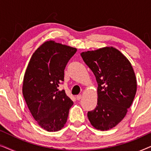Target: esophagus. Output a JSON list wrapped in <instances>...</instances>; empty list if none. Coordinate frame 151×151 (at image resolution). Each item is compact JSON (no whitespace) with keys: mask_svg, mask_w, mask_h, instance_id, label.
I'll return each mask as SVG.
<instances>
[{"mask_svg":"<svg viewBox=\"0 0 151 151\" xmlns=\"http://www.w3.org/2000/svg\"><path fill=\"white\" fill-rule=\"evenodd\" d=\"M81 98H82V95L80 94V95H78V96H76V99H77L78 100H80Z\"/></svg>","mask_w":151,"mask_h":151,"instance_id":"esophagus-1","label":"esophagus"}]
</instances>
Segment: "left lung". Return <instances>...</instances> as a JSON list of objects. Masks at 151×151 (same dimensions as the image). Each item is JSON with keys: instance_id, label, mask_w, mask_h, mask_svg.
<instances>
[{"instance_id": "left-lung-1", "label": "left lung", "mask_w": 151, "mask_h": 151, "mask_svg": "<svg viewBox=\"0 0 151 151\" xmlns=\"http://www.w3.org/2000/svg\"><path fill=\"white\" fill-rule=\"evenodd\" d=\"M98 82V104L88 111L95 129L107 131L120 122L131 106L137 80L131 63L119 50L106 47L80 53Z\"/></svg>"}]
</instances>
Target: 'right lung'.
<instances>
[{"label":"right lung","mask_w":151,"mask_h":151,"mask_svg":"<svg viewBox=\"0 0 151 151\" xmlns=\"http://www.w3.org/2000/svg\"><path fill=\"white\" fill-rule=\"evenodd\" d=\"M77 49L47 41L33 53L24 76L22 94L33 117L49 132L61 130L73 101L58 89L64 71Z\"/></svg>","instance_id":"obj_1"}]
</instances>
